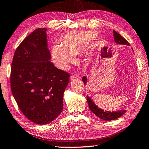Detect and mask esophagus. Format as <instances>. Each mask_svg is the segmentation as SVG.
I'll use <instances>...</instances> for the list:
<instances>
[{
  "label": "esophagus",
  "mask_w": 149,
  "mask_h": 149,
  "mask_svg": "<svg viewBox=\"0 0 149 149\" xmlns=\"http://www.w3.org/2000/svg\"><path fill=\"white\" fill-rule=\"evenodd\" d=\"M79 77H80L79 74H74V75H72V79H79Z\"/></svg>",
  "instance_id": "1"
}]
</instances>
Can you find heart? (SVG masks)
<instances>
[{
  "mask_svg": "<svg viewBox=\"0 0 149 149\" xmlns=\"http://www.w3.org/2000/svg\"><path fill=\"white\" fill-rule=\"evenodd\" d=\"M97 36L94 31L72 32L61 39V45H54L52 48V57L59 69L66 70L74 63L75 56L81 53Z\"/></svg>",
  "mask_w": 149,
  "mask_h": 149,
  "instance_id": "b5f03b06",
  "label": "heart"
}]
</instances>
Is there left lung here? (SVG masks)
<instances>
[{"label":"left lung","instance_id":"1","mask_svg":"<svg viewBox=\"0 0 149 149\" xmlns=\"http://www.w3.org/2000/svg\"><path fill=\"white\" fill-rule=\"evenodd\" d=\"M113 36H114L115 41L116 43L119 44H125L130 46L129 42H127L121 35H120L119 33L115 31V30H113ZM82 80H83L84 84H86L87 81L86 77H83ZM87 103H88L89 109H90L92 113H93L96 116L100 117V119L105 120V121H113V120L118 119V118L122 116V115L126 112L125 110H120L117 111L113 112L107 111H104V110L99 109L97 107V106H96L95 103H93V101L91 100L90 97H87Z\"/></svg>","mask_w":149,"mask_h":149}]
</instances>
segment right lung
Wrapping results in <instances>:
<instances>
[{"instance_id": "obj_1", "label": "right lung", "mask_w": 149, "mask_h": 149, "mask_svg": "<svg viewBox=\"0 0 149 149\" xmlns=\"http://www.w3.org/2000/svg\"><path fill=\"white\" fill-rule=\"evenodd\" d=\"M46 30L37 28L17 47L10 77L12 93L20 110L39 125L49 123L62 113L70 76L49 61Z\"/></svg>"}]
</instances>
